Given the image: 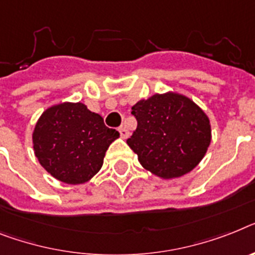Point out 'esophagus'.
<instances>
[{
    "label": "esophagus",
    "instance_id": "esophagus-1",
    "mask_svg": "<svg viewBox=\"0 0 255 255\" xmlns=\"http://www.w3.org/2000/svg\"><path fill=\"white\" fill-rule=\"evenodd\" d=\"M119 133H121V136L123 138H127L128 136H129V132H128V129L126 126H121V127H119Z\"/></svg>",
    "mask_w": 255,
    "mask_h": 255
}]
</instances>
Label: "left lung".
Returning <instances> with one entry per match:
<instances>
[{
    "label": "left lung",
    "mask_w": 255,
    "mask_h": 255,
    "mask_svg": "<svg viewBox=\"0 0 255 255\" xmlns=\"http://www.w3.org/2000/svg\"><path fill=\"white\" fill-rule=\"evenodd\" d=\"M137 128L127 140L141 166L163 179L193 170L211 141L210 121L192 100L177 93L154 95L132 106Z\"/></svg>",
    "instance_id": "8db88e82"
}]
</instances>
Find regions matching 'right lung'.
Here are the masks:
<instances>
[{"instance_id":"right-lung-1","label":"right lung","mask_w":255,"mask_h":255,"mask_svg":"<svg viewBox=\"0 0 255 255\" xmlns=\"http://www.w3.org/2000/svg\"><path fill=\"white\" fill-rule=\"evenodd\" d=\"M119 132L105 126L101 115L84 104L65 102L44 111L33 131L38 162L66 184H83L102 167L110 144Z\"/></svg>"}]
</instances>
